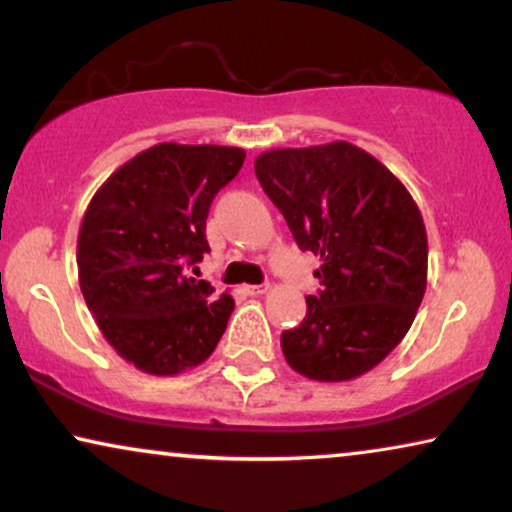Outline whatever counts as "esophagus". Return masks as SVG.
<instances>
[{
    "instance_id": "obj_1",
    "label": "esophagus",
    "mask_w": 512,
    "mask_h": 512,
    "mask_svg": "<svg viewBox=\"0 0 512 512\" xmlns=\"http://www.w3.org/2000/svg\"><path fill=\"white\" fill-rule=\"evenodd\" d=\"M270 284H244L242 291L247 293V296H263V293H268Z\"/></svg>"
}]
</instances>
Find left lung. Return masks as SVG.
I'll return each instance as SVG.
<instances>
[{
    "label": "left lung",
    "mask_w": 512,
    "mask_h": 512,
    "mask_svg": "<svg viewBox=\"0 0 512 512\" xmlns=\"http://www.w3.org/2000/svg\"><path fill=\"white\" fill-rule=\"evenodd\" d=\"M300 249L319 256L317 296L282 333L289 366L317 382L366 375L410 331L426 291L429 242L417 202L349 142L272 149L254 160Z\"/></svg>",
    "instance_id": "obj_1"
}]
</instances>
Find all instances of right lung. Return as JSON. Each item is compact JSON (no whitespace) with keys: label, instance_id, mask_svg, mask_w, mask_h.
I'll use <instances>...</instances> for the list:
<instances>
[{"label":"right lung","instance_id":"right-lung-1","mask_svg":"<svg viewBox=\"0 0 512 512\" xmlns=\"http://www.w3.org/2000/svg\"><path fill=\"white\" fill-rule=\"evenodd\" d=\"M240 146H151L123 163L81 219L79 284L116 354L146 375L172 377L205 363L235 300L186 275L209 244L214 195L240 172Z\"/></svg>","mask_w":512,"mask_h":512}]
</instances>
